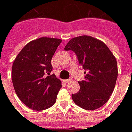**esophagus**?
Instances as JSON below:
<instances>
[{"label":"esophagus","mask_w":132,"mask_h":132,"mask_svg":"<svg viewBox=\"0 0 132 132\" xmlns=\"http://www.w3.org/2000/svg\"><path fill=\"white\" fill-rule=\"evenodd\" d=\"M71 81V79H66V80H63V82L65 83H69Z\"/></svg>","instance_id":"34e87169"}]
</instances>
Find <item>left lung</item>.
<instances>
[{
	"instance_id": "8db88e82",
	"label": "left lung",
	"mask_w": 132,
	"mask_h": 132,
	"mask_svg": "<svg viewBox=\"0 0 132 132\" xmlns=\"http://www.w3.org/2000/svg\"><path fill=\"white\" fill-rule=\"evenodd\" d=\"M64 49L74 52L86 71V80L78 81L80 90L72 95L73 102L87 110L102 107L110 99L116 84V58L104 42L88 35L72 38Z\"/></svg>"
}]
</instances>
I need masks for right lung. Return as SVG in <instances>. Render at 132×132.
Masks as SVG:
<instances>
[{
	"instance_id": "obj_1",
	"label": "right lung",
	"mask_w": 132,
	"mask_h": 132,
	"mask_svg": "<svg viewBox=\"0 0 132 132\" xmlns=\"http://www.w3.org/2000/svg\"><path fill=\"white\" fill-rule=\"evenodd\" d=\"M61 39L41 37L27 43L16 56L12 81L16 94L33 110H44L54 105L61 88L52 71V59Z\"/></svg>"
}]
</instances>
